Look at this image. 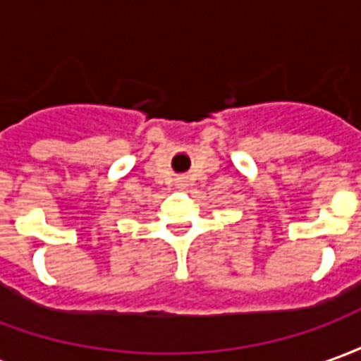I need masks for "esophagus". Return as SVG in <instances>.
I'll return each mask as SVG.
<instances>
[{
    "mask_svg": "<svg viewBox=\"0 0 361 361\" xmlns=\"http://www.w3.org/2000/svg\"><path fill=\"white\" fill-rule=\"evenodd\" d=\"M178 185H180V188H183V185H185V180H183V178H180V180H178Z\"/></svg>",
    "mask_w": 361,
    "mask_h": 361,
    "instance_id": "1",
    "label": "esophagus"
}]
</instances>
